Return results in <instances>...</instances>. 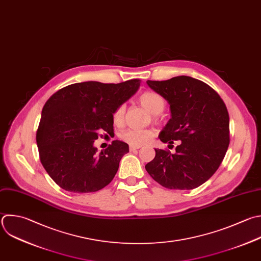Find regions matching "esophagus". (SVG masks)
Instances as JSON below:
<instances>
[{
  "instance_id": "1",
  "label": "esophagus",
  "mask_w": 261,
  "mask_h": 261,
  "mask_svg": "<svg viewBox=\"0 0 261 261\" xmlns=\"http://www.w3.org/2000/svg\"><path fill=\"white\" fill-rule=\"evenodd\" d=\"M138 149H140V146H130V147H129V150H130V151H136V150H138Z\"/></svg>"
}]
</instances>
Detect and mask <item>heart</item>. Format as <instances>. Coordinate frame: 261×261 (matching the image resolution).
I'll list each match as a JSON object with an SVG mask.
<instances>
[{
    "label": "heart",
    "mask_w": 261,
    "mask_h": 261,
    "mask_svg": "<svg viewBox=\"0 0 261 261\" xmlns=\"http://www.w3.org/2000/svg\"><path fill=\"white\" fill-rule=\"evenodd\" d=\"M140 104L152 114H159L163 111L165 102L163 98L155 92H145L139 98ZM124 105H119L112 114L113 122L121 124L124 119ZM155 133L152 129H127L121 134V139L130 146H142L151 142Z\"/></svg>",
    "instance_id": "b5f03b06"
}]
</instances>
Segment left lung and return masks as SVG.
Instances as JSON below:
<instances>
[{"label": "left lung", "instance_id": "left-lung-1", "mask_svg": "<svg viewBox=\"0 0 261 261\" xmlns=\"http://www.w3.org/2000/svg\"><path fill=\"white\" fill-rule=\"evenodd\" d=\"M147 85L169 104L171 118L159 134L163 143L180 141L175 153L155 149L146 170L161 186L192 190L208 180L229 144V117L219 95L205 83L180 75Z\"/></svg>", "mask_w": 261, "mask_h": 261}]
</instances>
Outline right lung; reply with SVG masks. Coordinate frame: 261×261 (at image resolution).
Masks as SVG:
<instances>
[{"instance_id":"1","label":"right lung","mask_w":261,"mask_h":261,"mask_svg":"<svg viewBox=\"0 0 261 261\" xmlns=\"http://www.w3.org/2000/svg\"><path fill=\"white\" fill-rule=\"evenodd\" d=\"M140 80L120 84L85 82L67 86L46 102L37 132L41 162L62 189L97 192L115 176L128 145L113 141L97 152L100 132L113 133L112 114L139 89Z\"/></svg>"}]
</instances>
